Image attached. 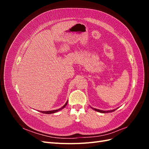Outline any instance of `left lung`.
<instances>
[{"instance_id":"left-lung-1","label":"left lung","mask_w":149,"mask_h":149,"mask_svg":"<svg viewBox=\"0 0 149 149\" xmlns=\"http://www.w3.org/2000/svg\"><path fill=\"white\" fill-rule=\"evenodd\" d=\"M91 107L92 108V109L94 111H97L99 112H101V113H109V112H114L117 109H112V110H109V111H103V110H100V109H95V108H93L91 106Z\"/></svg>"}]
</instances>
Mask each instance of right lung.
Masks as SVG:
<instances>
[{
    "label": "right lung",
    "instance_id": "obj_1",
    "mask_svg": "<svg viewBox=\"0 0 149 149\" xmlns=\"http://www.w3.org/2000/svg\"><path fill=\"white\" fill-rule=\"evenodd\" d=\"M68 104V101H66V102L65 103V104L64 106H63L61 108H60V109H56V110H53V111H39V112H42V113H43V114H53V113H55V112H58L61 111V109H64V108L65 107V106L67 105Z\"/></svg>",
    "mask_w": 149,
    "mask_h": 149
}]
</instances>
